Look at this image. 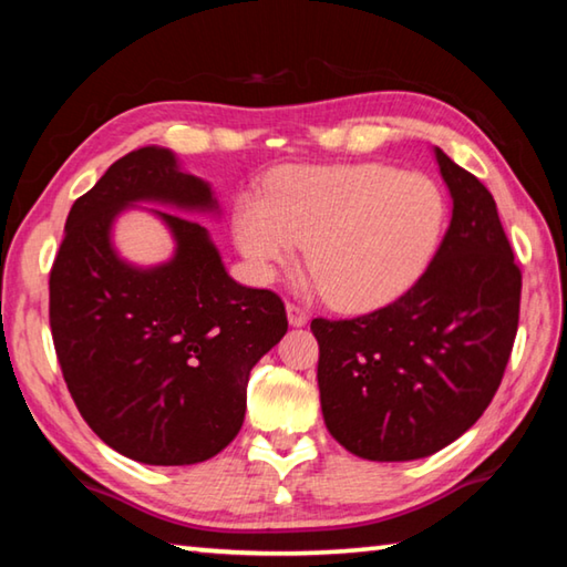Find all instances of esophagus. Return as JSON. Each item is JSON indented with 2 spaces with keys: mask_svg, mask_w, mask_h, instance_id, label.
<instances>
[{
  "mask_svg": "<svg viewBox=\"0 0 567 567\" xmlns=\"http://www.w3.org/2000/svg\"><path fill=\"white\" fill-rule=\"evenodd\" d=\"M287 320H290L292 328H302V324H307V320H310V315H307L305 307L287 302Z\"/></svg>",
  "mask_w": 567,
  "mask_h": 567,
  "instance_id": "obj_1",
  "label": "esophagus"
}]
</instances>
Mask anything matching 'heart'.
<instances>
[{"mask_svg": "<svg viewBox=\"0 0 567 567\" xmlns=\"http://www.w3.org/2000/svg\"><path fill=\"white\" fill-rule=\"evenodd\" d=\"M445 225V197L433 179L388 165L290 167L265 197L235 207L239 252L262 277L307 267L340 310H372L395 300L433 260Z\"/></svg>", "mask_w": 567, "mask_h": 567, "instance_id": "heart-1", "label": "heart"}]
</instances>
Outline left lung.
Here are the masks:
<instances>
[{"instance_id":"left-lung-1","label":"left lung","mask_w":567,"mask_h":567,"mask_svg":"<svg viewBox=\"0 0 567 567\" xmlns=\"http://www.w3.org/2000/svg\"><path fill=\"white\" fill-rule=\"evenodd\" d=\"M453 217L433 262L395 302L352 320L315 318L330 435L378 463L427 457L491 405L511 360L523 275L495 199L435 147Z\"/></svg>"}]
</instances>
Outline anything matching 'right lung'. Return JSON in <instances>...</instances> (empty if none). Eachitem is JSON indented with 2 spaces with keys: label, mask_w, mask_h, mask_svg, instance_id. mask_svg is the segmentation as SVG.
Here are the masks:
<instances>
[{
  "label": "right lung",
  "mask_w": 567,
  "mask_h": 567,
  "mask_svg": "<svg viewBox=\"0 0 567 567\" xmlns=\"http://www.w3.org/2000/svg\"><path fill=\"white\" fill-rule=\"evenodd\" d=\"M159 203L219 213L213 187L165 147H140L70 209L50 272V328L84 422L145 465H195L239 433L249 370L287 332L280 297L227 275L207 229L150 209L175 255L155 267L122 260L112 225L122 209Z\"/></svg>",
  "instance_id": "right-lung-1"
}]
</instances>
